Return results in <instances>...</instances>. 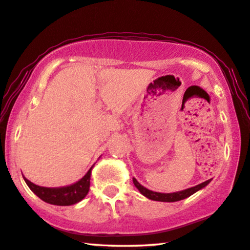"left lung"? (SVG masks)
Masks as SVG:
<instances>
[{"instance_id":"1","label":"left lung","mask_w":250,"mask_h":250,"mask_svg":"<svg viewBox=\"0 0 250 250\" xmlns=\"http://www.w3.org/2000/svg\"><path fill=\"white\" fill-rule=\"evenodd\" d=\"M133 182H134L135 187H136L139 190V192H141L143 195H145L148 199H150L152 201H160V202H177V201L189 198L190 195L194 194L195 192H198L199 190L203 189L204 187H207L208 183L211 182V179L205 182L200 183V185L195 186V187H192V188H189V189L182 190L179 192H173V193H159V192H154V191L148 190L145 187H143L135 178H133Z\"/></svg>"}]
</instances>
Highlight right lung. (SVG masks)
I'll return each instance as SVG.
<instances>
[{
    "mask_svg": "<svg viewBox=\"0 0 250 250\" xmlns=\"http://www.w3.org/2000/svg\"><path fill=\"white\" fill-rule=\"evenodd\" d=\"M91 167L89 171L85 173V176L80 179L78 182L73 183L67 187L60 188H45L34 185L33 182L27 180L25 177L24 180L26 185L36 194L39 199H42L45 202L54 205H60V207H67L72 205L85 198L90 189V179H91Z\"/></svg>",
    "mask_w": 250,
    "mask_h": 250,
    "instance_id": "add662e5",
    "label": "right lung"
}]
</instances>
